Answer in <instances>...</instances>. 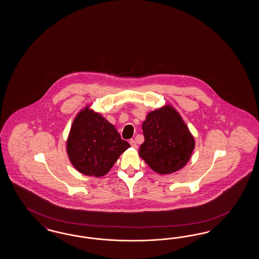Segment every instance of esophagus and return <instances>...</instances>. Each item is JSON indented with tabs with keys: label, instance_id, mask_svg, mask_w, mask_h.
<instances>
[{
	"label": "esophagus",
	"instance_id": "1",
	"mask_svg": "<svg viewBox=\"0 0 259 259\" xmlns=\"http://www.w3.org/2000/svg\"><path fill=\"white\" fill-rule=\"evenodd\" d=\"M129 143H130V145H131L133 148H137V147H138L136 141H134V140H131V141H129Z\"/></svg>",
	"mask_w": 259,
	"mask_h": 259
}]
</instances>
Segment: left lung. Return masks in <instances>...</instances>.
<instances>
[{"label":"left lung","instance_id":"left-lung-1","mask_svg":"<svg viewBox=\"0 0 259 259\" xmlns=\"http://www.w3.org/2000/svg\"><path fill=\"white\" fill-rule=\"evenodd\" d=\"M144 142L140 157L159 175H170L188 163L195 138L180 113L170 104L151 111L142 123Z\"/></svg>","mask_w":259,"mask_h":259}]
</instances>
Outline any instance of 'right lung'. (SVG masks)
<instances>
[{"label":"right lung","mask_w":259,"mask_h":259,"mask_svg":"<svg viewBox=\"0 0 259 259\" xmlns=\"http://www.w3.org/2000/svg\"><path fill=\"white\" fill-rule=\"evenodd\" d=\"M130 147L115 126L87 105L74 118L66 141V153L74 168L85 176L101 178Z\"/></svg>","instance_id":"add662e5"}]
</instances>
